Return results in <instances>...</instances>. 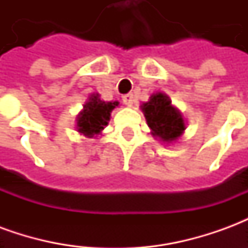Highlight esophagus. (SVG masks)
Listing matches in <instances>:
<instances>
[{
    "instance_id": "1",
    "label": "esophagus",
    "mask_w": 248,
    "mask_h": 248,
    "mask_svg": "<svg viewBox=\"0 0 248 248\" xmlns=\"http://www.w3.org/2000/svg\"><path fill=\"white\" fill-rule=\"evenodd\" d=\"M122 101H124V105L133 106V103H134V97H133V94H124V97H122Z\"/></svg>"
}]
</instances>
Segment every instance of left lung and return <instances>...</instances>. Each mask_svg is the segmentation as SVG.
Instances as JSON below:
<instances>
[{"mask_svg":"<svg viewBox=\"0 0 248 248\" xmlns=\"http://www.w3.org/2000/svg\"><path fill=\"white\" fill-rule=\"evenodd\" d=\"M142 111L146 122L151 129V134L163 142L177 140L186 129L182 114L171 105L170 98L163 93H155L150 101L142 103Z\"/></svg>","mask_w":248,"mask_h":248,"instance_id":"8db88e82","label":"left lung"}]
</instances>
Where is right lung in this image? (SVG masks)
Returning a JSON list of instances; mask_svg holds the SVG:
<instances>
[{"label":"right lung","instance_id":"obj_1","mask_svg":"<svg viewBox=\"0 0 248 248\" xmlns=\"http://www.w3.org/2000/svg\"><path fill=\"white\" fill-rule=\"evenodd\" d=\"M119 105V102H105L101 101L98 94H92L87 102L83 105L78 118H77V130L85 137L93 138L101 134L105 126L110 121V114Z\"/></svg>","mask_w":248,"mask_h":248}]
</instances>
